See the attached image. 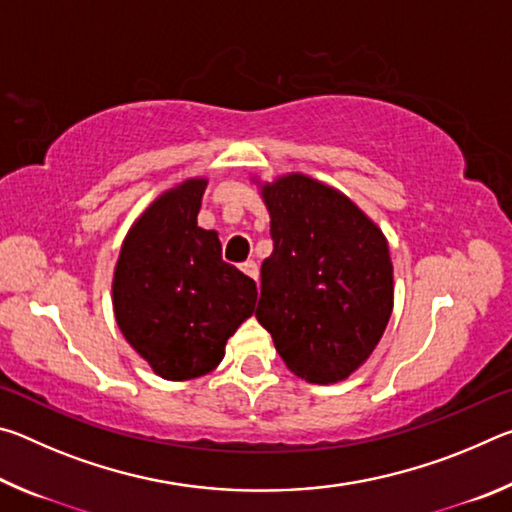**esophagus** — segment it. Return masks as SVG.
Returning a JSON list of instances; mask_svg holds the SVG:
<instances>
[{
  "label": "esophagus",
  "mask_w": 512,
  "mask_h": 512,
  "mask_svg": "<svg viewBox=\"0 0 512 512\" xmlns=\"http://www.w3.org/2000/svg\"><path fill=\"white\" fill-rule=\"evenodd\" d=\"M241 271H244L248 277H253V280L257 282V277H259V268H257V262H253V259H248V262L241 264Z\"/></svg>",
  "instance_id": "1"
}]
</instances>
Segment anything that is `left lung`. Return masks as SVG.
<instances>
[{"instance_id":"1","label":"left lung","mask_w":512,"mask_h":512,"mask_svg":"<svg viewBox=\"0 0 512 512\" xmlns=\"http://www.w3.org/2000/svg\"><path fill=\"white\" fill-rule=\"evenodd\" d=\"M273 253L255 316L275 350L311 384L348 379L393 311V262L375 223L339 189L305 173L262 185Z\"/></svg>"}]
</instances>
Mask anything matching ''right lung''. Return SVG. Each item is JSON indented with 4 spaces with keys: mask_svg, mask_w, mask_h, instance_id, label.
<instances>
[{
    "mask_svg": "<svg viewBox=\"0 0 512 512\" xmlns=\"http://www.w3.org/2000/svg\"><path fill=\"white\" fill-rule=\"evenodd\" d=\"M205 187L189 178L155 198L128 230L112 277L121 334L169 381L219 366L257 302L255 282L221 259L219 235L198 228Z\"/></svg>",
    "mask_w": 512,
    "mask_h": 512,
    "instance_id": "1",
    "label": "right lung"
}]
</instances>
